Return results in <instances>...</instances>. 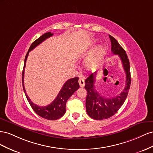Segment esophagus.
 Instances as JSON below:
<instances>
[{"instance_id": "esophagus-1", "label": "esophagus", "mask_w": 153, "mask_h": 153, "mask_svg": "<svg viewBox=\"0 0 153 153\" xmlns=\"http://www.w3.org/2000/svg\"><path fill=\"white\" fill-rule=\"evenodd\" d=\"M78 82H79V84L80 87H81V88H83V87L85 86V79H83V78H79Z\"/></svg>"}]
</instances>
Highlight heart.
Segmentation results:
<instances>
[{"mask_svg": "<svg viewBox=\"0 0 153 153\" xmlns=\"http://www.w3.org/2000/svg\"><path fill=\"white\" fill-rule=\"evenodd\" d=\"M95 42V41L91 45H94ZM105 47L99 45L91 52V53L87 56L84 62V67L86 71L94 72L101 66L104 54H105Z\"/></svg>", "mask_w": 153, "mask_h": 153, "instance_id": "b5f03b06", "label": "heart"}]
</instances>
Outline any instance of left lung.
<instances>
[{"label": "left lung", "mask_w": 153, "mask_h": 153, "mask_svg": "<svg viewBox=\"0 0 153 153\" xmlns=\"http://www.w3.org/2000/svg\"><path fill=\"white\" fill-rule=\"evenodd\" d=\"M111 43L113 54L120 57L126 73V86L120 94L114 97L105 98L95 88V78L96 72L91 74L86 79L85 88L87 91L86 99V113L95 120L107 119L114 115L123 106L127 97L131 85V73L129 59L126 52L115 39L109 35Z\"/></svg>", "instance_id": "1"}]
</instances>
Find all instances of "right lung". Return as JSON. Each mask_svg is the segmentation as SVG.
<instances>
[{"label": "right lung", "mask_w": 153, "mask_h": 153, "mask_svg": "<svg viewBox=\"0 0 153 153\" xmlns=\"http://www.w3.org/2000/svg\"><path fill=\"white\" fill-rule=\"evenodd\" d=\"M52 35H53V33H51V32L46 33L45 34H43V35H42L39 38H38L36 40L34 41L32 44L30 45L29 51L25 58L24 66L22 71V78L24 93L25 94L26 98H27L30 106L33 108V110L39 116H40L42 118H44L45 119L51 120H57L62 116H63V115L65 113V111H66L65 106H66L67 100L78 88H79V82H78L79 78L77 77H74L72 78V79L67 80L65 82V83L63 86L62 88L61 89L58 95H57V97H56V98L54 100V101L50 104H49V105H47V106H40L36 105L35 104H34L31 101H30V99L29 98L28 95L26 94L24 83V68L25 66L26 60H27L29 52L30 51L34 49V48L37 47L39 44H40L42 42L45 40L47 38L52 36Z\"/></svg>", "instance_id": "obj_1"}]
</instances>
